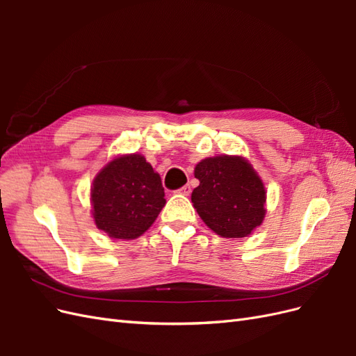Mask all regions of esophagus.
Returning a JSON list of instances; mask_svg holds the SVG:
<instances>
[{"label":"esophagus","mask_w":356,"mask_h":356,"mask_svg":"<svg viewBox=\"0 0 356 356\" xmlns=\"http://www.w3.org/2000/svg\"><path fill=\"white\" fill-rule=\"evenodd\" d=\"M177 193H178V195H182V196H188L190 193H191V187L190 186H184V187H181L179 190H177Z\"/></svg>","instance_id":"esophagus-1"}]
</instances>
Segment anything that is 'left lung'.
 I'll return each mask as SVG.
<instances>
[{
	"label": "left lung",
	"mask_w": 356,
	"mask_h": 356,
	"mask_svg": "<svg viewBox=\"0 0 356 356\" xmlns=\"http://www.w3.org/2000/svg\"><path fill=\"white\" fill-rule=\"evenodd\" d=\"M200 184L191 202L199 217L221 238H245L261 225L266 188L248 160L241 156L203 159L195 168Z\"/></svg>",
	"instance_id": "1"
}]
</instances>
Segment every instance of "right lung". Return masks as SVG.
I'll return each mask as SVG.
<instances>
[{
    "mask_svg": "<svg viewBox=\"0 0 356 356\" xmlns=\"http://www.w3.org/2000/svg\"><path fill=\"white\" fill-rule=\"evenodd\" d=\"M90 202L96 227L124 241L152 227L166 203L160 175L141 154L108 161L93 179Z\"/></svg>",
    "mask_w": 356,
    "mask_h": 356,
    "instance_id": "add662e5",
    "label": "right lung"
}]
</instances>
